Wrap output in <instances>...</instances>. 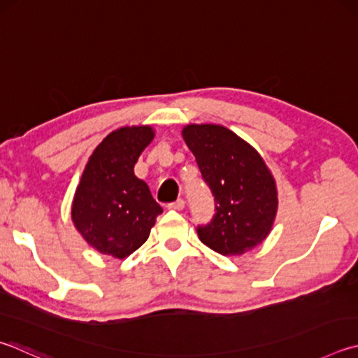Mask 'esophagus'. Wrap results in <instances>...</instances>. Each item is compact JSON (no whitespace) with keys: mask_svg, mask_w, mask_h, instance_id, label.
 I'll list each match as a JSON object with an SVG mask.
<instances>
[{"mask_svg":"<svg viewBox=\"0 0 358 358\" xmlns=\"http://www.w3.org/2000/svg\"><path fill=\"white\" fill-rule=\"evenodd\" d=\"M167 208H169V210H173V211H181L185 208V200L178 199L177 201H173V203H169Z\"/></svg>","mask_w":358,"mask_h":358,"instance_id":"34e87169","label":"esophagus"}]
</instances>
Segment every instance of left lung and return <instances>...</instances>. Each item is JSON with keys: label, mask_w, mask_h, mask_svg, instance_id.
I'll use <instances>...</instances> for the list:
<instances>
[{"label": "left lung", "mask_w": 358, "mask_h": 358, "mask_svg": "<svg viewBox=\"0 0 358 358\" xmlns=\"http://www.w3.org/2000/svg\"><path fill=\"white\" fill-rule=\"evenodd\" d=\"M181 136L216 201L211 224L199 227L200 241L220 255H244L262 244L274 225V175L249 142L222 125L191 123Z\"/></svg>", "instance_id": "obj_1"}]
</instances>
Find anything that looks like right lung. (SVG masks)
<instances>
[{"label":"right lung","instance_id":"right-lung-1","mask_svg":"<svg viewBox=\"0 0 358 358\" xmlns=\"http://www.w3.org/2000/svg\"><path fill=\"white\" fill-rule=\"evenodd\" d=\"M155 138L150 125L122 127L90 155L71 200L75 229L92 249L123 259L144 244L162 208L134 175L141 153Z\"/></svg>","mask_w":358,"mask_h":358}]
</instances>
